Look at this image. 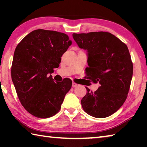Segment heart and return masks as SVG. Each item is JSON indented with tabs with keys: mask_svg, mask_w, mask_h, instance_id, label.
<instances>
[{
	"mask_svg": "<svg viewBox=\"0 0 147 147\" xmlns=\"http://www.w3.org/2000/svg\"><path fill=\"white\" fill-rule=\"evenodd\" d=\"M85 54H82V53H80L79 54V56H78V60L80 61V60H82V59H85Z\"/></svg>",
	"mask_w": 147,
	"mask_h": 147,
	"instance_id": "1",
	"label": "heart"
}]
</instances>
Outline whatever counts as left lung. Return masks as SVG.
Returning a JSON list of instances; mask_svg holds the SVG:
<instances>
[{
    "mask_svg": "<svg viewBox=\"0 0 147 147\" xmlns=\"http://www.w3.org/2000/svg\"><path fill=\"white\" fill-rule=\"evenodd\" d=\"M72 42L65 34L38 29L22 39L14 52L11 80L20 102L36 117L58 113L69 87L51 74Z\"/></svg>",
    "mask_w": 147,
    "mask_h": 147,
    "instance_id": "8db88e82",
    "label": "left lung"
}]
</instances>
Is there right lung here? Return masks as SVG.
<instances>
[{"label":"right lung","mask_w":147,"mask_h":147,"mask_svg":"<svg viewBox=\"0 0 147 147\" xmlns=\"http://www.w3.org/2000/svg\"><path fill=\"white\" fill-rule=\"evenodd\" d=\"M79 48L86 50L92 80L98 82L97 90L88 92L81 100L89 115L104 118L116 112L127 97L133 74L128 49L109 32L73 34Z\"/></svg>","instance_id":"1"}]
</instances>
